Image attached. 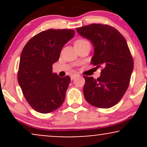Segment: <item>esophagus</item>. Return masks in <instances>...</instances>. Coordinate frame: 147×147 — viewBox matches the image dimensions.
Returning <instances> with one entry per match:
<instances>
[{"label":"esophagus","mask_w":147,"mask_h":147,"mask_svg":"<svg viewBox=\"0 0 147 147\" xmlns=\"http://www.w3.org/2000/svg\"><path fill=\"white\" fill-rule=\"evenodd\" d=\"M77 77H78V75H72L71 76H70V78H71V80H73V79L77 78Z\"/></svg>","instance_id":"34e87169"}]
</instances>
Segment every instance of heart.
I'll use <instances>...</instances> for the list:
<instances>
[{
    "label": "heart",
    "mask_w": 147,
    "mask_h": 147,
    "mask_svg": "<svg viewBox=\"0 0 147 147\" xmlns=\"http://www.w3.org/2000/svg\"><path fill=\"white\" fill-rule=\"evenodd\" d=\"M85 41V39H82V38H81V39H78V40H77V41H75V43H77V42H81V41Z\"/></svg>",
    "instance_id": "b5f03b06"
}]
</instances>
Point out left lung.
Returning a JSON list of instances; mask_svg holds the SVG:
<instances>
[{
    "label": "left lung",
    "instance_id": "8db88e82",
    "mask_svg": "<svg viewBox=\"0 0 147 147\" xmlns=\"http://www.w3.org/2000/svg\"><path fill=\"white\" fill-rule=\"evenodd\" d=\"M95 48L91 63L102 68L99 78L86 77L84 95L95 107L109 109L117 104L129 88L133 59L126 39L113 27L92 23L77 28Z\"/></svg>",
    "mask_w": 147,
    "mask_h": 147
}]
</instances>
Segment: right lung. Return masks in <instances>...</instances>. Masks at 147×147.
<instances>
[{"mask_svg":"<svg viewBox=\"0 0 147 147\" xmlns=\"http://www.w3.org/2000/svg\"><path fill=\"white\" fill-rule=\"evenodd\" d=\"M74 34V30L49 29L30 38L23 49L18 82L26 101L37 112H52L64 102L70 77L52 73V65Z\"/></svg>","mask_w":147,"mask_h":147,"instance_id":"right-lung-1","label":"right lung"}]
</instances>
